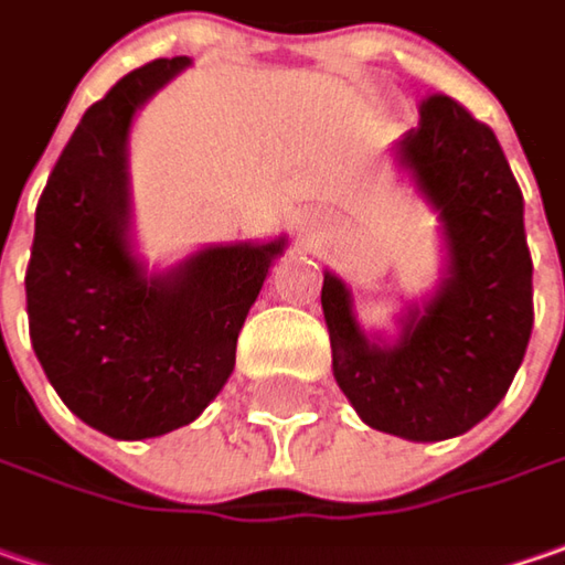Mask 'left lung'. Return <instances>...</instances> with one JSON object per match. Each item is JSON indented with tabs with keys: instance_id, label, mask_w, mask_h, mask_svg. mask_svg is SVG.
<instances>
[{
	"instance_id": "1",
	"label": "left lung",
	"mask_w": 565,
	"mask_h": 565,
	"mask_svg": "<svg viewBox=\"0 0 565 565\" xmlns=\"http://www.w3.org/2000/svg\"><path fill=\"white\" fill-rule=\"evenodd\" d=\"M395 158L439 211L449 271L392 344L360 331L351 290L326 271L331 370L363 424L439 443L480 424L522 366L534 326L525 202L493 129L446 94L420 104Z\"/></svg>"
}]
</instances>
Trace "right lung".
I'll return each mask as SVG.
<instances>
[{
    "label": "right lung",
    "instance_id": "add662e5",
    "mask_svg": "<svg viewBox=\"0 0 565 565\" xmlns=\"http://www.w3.org/2000/svg\"><path fill=\"white\" fill-rule=\"evenodd\" d=\"M189 60L122 75L82 116L38 202L24 275L31 344L72 414L113 439L192 424L231 380L271 243L209 246L145 275L129 243L126 141L136 110Z\"/></svg>",
    "mask_w": 565,
    "mask_h": 565
}]
</instances>
